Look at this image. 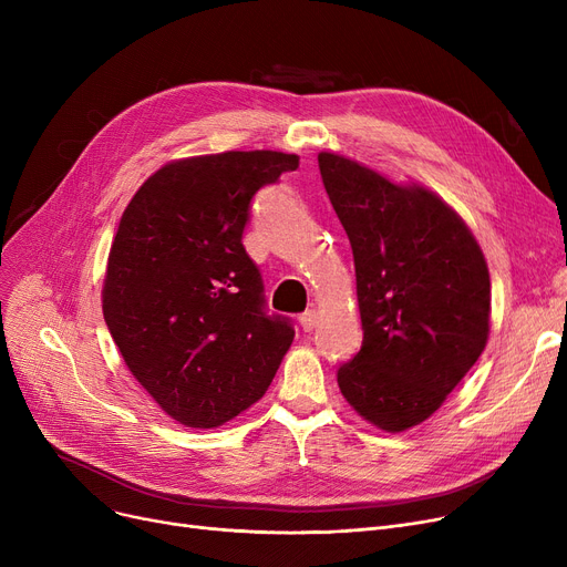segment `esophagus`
Segmentation results:
<instances>
[{
  "instance_id": "34e87169",
  "label": "esophagus",
  "mask_w": 567,
  "mask_h": 567,
  "mask_svg": "<svg viewBox=\"0 0 567 567\" xmlns=\"http://www.w3.org/2000/svg\"><path fill=\"white\" fill-rule=\"evenodd\" d=\"M299 321H301V326H303V331H306V333H310V331H315V329H317V323H319V312H317V310H308V312H303V315L299 317Z\"/></svg>"
}]
</instances>
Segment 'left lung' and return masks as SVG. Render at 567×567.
I'll return each mask as SVG.
<instances>
[{
  "label": "left lung",
  "mask_w": 567,
  "mask_h": 567,
  "mask_svg": "<svg viewBox=\"0 0 567 567\" xmlns=\"http://www.w3.org/2000/svg\"><path fill=\"white\" fill-rule=\"evenodd\" d=\"M319 172L349 236L363 347L338 370L353 411L383 432L427 421L489 338L485 255L451 204L359 161L321 152Z\"/></svg>",
  "instance_id": "8db88e82"
}]
</instances>
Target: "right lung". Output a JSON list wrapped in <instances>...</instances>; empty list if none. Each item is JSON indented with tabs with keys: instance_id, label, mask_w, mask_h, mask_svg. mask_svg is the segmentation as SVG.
Returning <instances> with one entry per match:
<instances>
[{
	"instance_id": "add662e5",
	"label": "right lung",
	"mask_w": 567,
	"mask_h": 567,
	"mask_svg": "<svg viewBox=\"0 0 567 567\" xmlns=\"http://www.w3.org/2000/svg\"><path fill=\"white\" fill-rule=\"evenodd\" d=\"M299 156L225 152L178 158L137 188L103 280V317L156 404L212 430L271 385L293 329L264 312L261 278L241 244L250 199Z\"/></svg>"
}]
</instances>
